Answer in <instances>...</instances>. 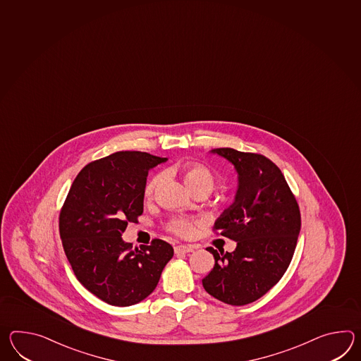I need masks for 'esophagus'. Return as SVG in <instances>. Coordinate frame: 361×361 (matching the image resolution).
Here are the masks:
<instances>
[{
  "label": "esophagus",
  "instance_id": "obj_1",
  "mask_svg": "<svg viewBox=\"0 0 361 361\" xmlns=\"http://www.w3.org/2000/svg\"><path fill=\"white\" fill-rule=\"evenodd\" d=\"M194 247L192 246H186V245H178L175 247V254H189L192 252Z\"/></svg>",
  "mask_w": 361,
  "mask_h": 361
}]
</instances>
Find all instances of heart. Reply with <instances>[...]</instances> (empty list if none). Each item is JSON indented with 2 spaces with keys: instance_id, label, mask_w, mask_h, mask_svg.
I'll return each instance as SVG.
<instances>
[{
  "instance_id": "1",
  "label": "heart",
  "mask_w": 361,
  "mask_h": 361,
  "mask_svg": "<svg viewBox=\"0 0 361 361\" xmlns=\"http://www.w3.org/2000/svg\"><path fill=\"white\" fill-rule=\"evenodd\" d=\"M180 173L184 178V183L189 190L194 192H204L209 194L214 190L216 184V176L211 169L202 164V163H186L180 167ZM161 183V176H154L152 180L146 184L145 188V195L150 198L154 195L155 190L158 189ZM195 221L188 220V219H175L169 225V232L175 233L180 237H189L194 232Z\"/></svg>"
}]
</instances>
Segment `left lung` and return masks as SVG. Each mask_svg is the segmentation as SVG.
I'll list each match as a JSON object with an SVG mask.
<instances>
[{
    "label": "left lung",
    "instance_id": "1",
    "mask_svg": "<svg viewBox=\"0 0 361 361\" xmlns=\"http://www.w3.org/2000/svg\"><path fill=\"white\" fill-rule=\"evenodd\" d=\"M211 152L231 161L238 173L234 202L214 225L237 247L233 252L207 249L215 265L202 283L226 305H249L286 272L300 232V211L281 169L264 155L231 147Z\"/></svg>",
    "mask_w": 361,
    "mask_h": 361
}]
</instances>
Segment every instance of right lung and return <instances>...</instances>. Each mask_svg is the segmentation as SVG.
Masks as SVG:
<instances>
[{"instance_id":"obj_1","label":"right lung","mask_w":361,"mask_h":361,"mask_svg":"<svg viewBox=\"0 0 361 361\" xmlns=\"http://www.w3.org/2000/svg\"><path fill=\"white\" fill-rule=\"evenodd\" d=\"M167 161L149 152H118L81 169L59 214L66 257L81 285L106 303L136 305L157 288L173 257L166 240L132 249L121 234L144 212L149 169Z\"/></svg>"}]
</instances>
